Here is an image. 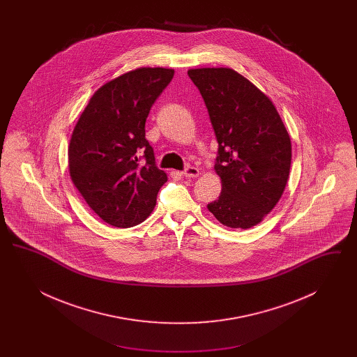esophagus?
Here are the masks:
<instances>
[{"instance_id": "obj_1", "label": "esophagus", "mask_w": 357, "mask_h": 357, "mask_svg": "<svg viewBox=\"0 0 357 357\" xmlns=\"http://www.w3.org/2000/svg\"><path fill=\"white\" fill-rule=\"evenodd\" d=\"M182 175L186 176V178H197L199 175V170L197 167L188 166L185 170L182 171Z\"/></svg>"}]
</instances>
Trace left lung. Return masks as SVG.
<instances>
[{
	"label": "left lung",
	"mask_w": 357,
	"mask_h": 357,
	"mask_svg": "<svg viewBox=\"0 0 357 357\" xmlns=\"http://www.w3.org/2000/svg\"><path fill=\"white\" fill-rule=\"evenodd\" d=\"M208 111L221 195L208 211L231 229H249L280 201L288 182L291 143L272 100L231 68L187 70Z\"/></svg>",
	"instance_id": "left-lung-1"
}]
</instances>
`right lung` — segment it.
Here are the masks:
<instances>
[{
  "mask_svg": "<svg viewBox=\"0 0 357 357\" xmlns=\"http://www.w3.org/2000/svg\"><path fill=\"white\" fill-rule=\"evenodd\" d=\"M174 69L137 68L100 86L70 136L69 175L88 206L115 227H131L153 210L167 174L155 165L146 119Z\"/></svg>",
  "mask_w": 357,
  "mask_h": 357,
  "instance_id": "obj_1",
  "label": "right lung"
}]
</instances>
